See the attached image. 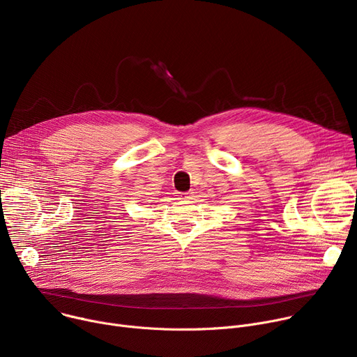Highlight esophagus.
Masks as SVG:
<instances>
[{
    "label": "esophagus",
    "instance_id": "obj_1",
    "mask_svg": "<svg viewBox=\"0 0 357 357\" xmlns=\"http://www.w3.org/2000/svg\"><path fill=\"white\" fill-rule=\"evenodd\" d=\"M176 196H178L179 200H183V202H188V200L192 199V195L188 193V192H179Z\"/></svg>",
    "mask_w": 357,
    "mask_h": 357
}]
</instances>
